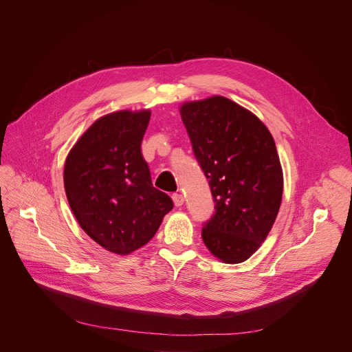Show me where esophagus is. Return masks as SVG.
I'll use <instances>...</instances> for the list:
<instances>
[{
	"label": "esophagus",
	"mask_w": 352,
	"mask_h": 352,
	"mask_svg": "<svg viewBox=\"0 0 352 352\" xmlns=\"http://www.w3.org/2000/svg\"><path fill=\"white\" fill-rule=\"evenodd\" d=\"M173 202H174L175 206H181L184 204L182 194H173Z\"/></svg>",
	"instance_id": "obj_1"
}]
</instances>
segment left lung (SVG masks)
Here are the masks:
<instances>
[{
    "mask_svg": "<svg viewBox=\"0 0 352 352\" xmlns=\"http://www.w3.org/2000/svg\"><path fill=\"white\" fill-rule=\"evenodd\" d=\"M179 113L215 201L204 243L223 263H242L265 242L282 204L274 140L259 117L223 96L185 102Z\"/></svg>",
    "mask_w": 352,
    "mask_h": 352,
    "instance_id": "1",
    "label": "left lung"
}]
</instances>
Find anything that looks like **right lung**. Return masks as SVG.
Segmentation results:
<instances>
[{
    "label": "right lung",
    "mask_w": 352,
    "mask_h": 352,
    "mask_svg": "<svg viewBox=\"0 0 352 352\" xmlns=\"http://www.w3.org/2000/svg\"><path fill=\"white\" fill-rule=\"evenodd\" d=\"M151 111L119 110L102 116L69 151L63 184L70 209L87 235L126 256L143 248L173 209L153 186L142 142Z\"/></svg>",
    "instance_id": "add662e5"
}]
</instances>
